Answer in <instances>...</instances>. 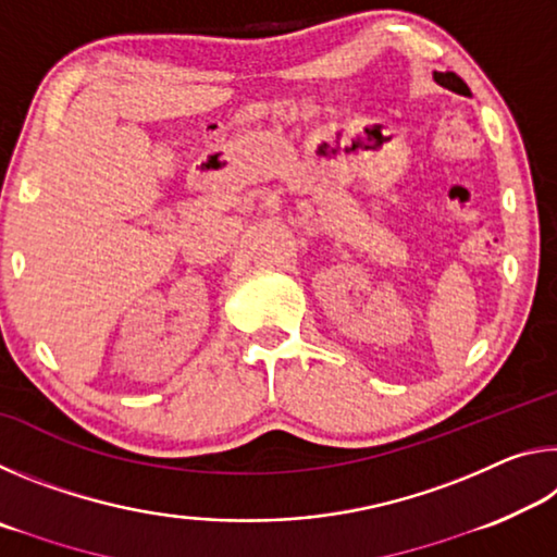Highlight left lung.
Masks as SVG:
<instances>
[{
	"instance_id": "left-lung-1",
	"label": "left lung",
	"mask_w": 557,
	"mask_h": 557,
	"mask_svg": "<svg viewBox=\"0 0 557 557\" xmlns=\"http://www.w3.org/2000/svg\"><path fill=\"white\" fill-rule=\"evenodd\" d=\"M432 78H435V83H440L442 88L455 90V92H459V96H467V92H469L467 83L461 81L459 75H455V73H437V71H435V75H432Z\"/></svg>"
}]
</instances>
